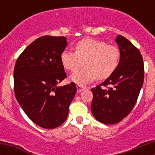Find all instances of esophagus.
Here are the masks:
<instances>
[{
    "mask_svg": "<svg viewBox=\"0 0 155 155\" xmlns=\"http://www.w3.org/2000/svg\"><path fill=\"white\" fill-rule=\"evenodd\" d=\"M84 86L80 85V84H78V85H77V90H78V92H81L82 90H84Z\"/></svg>",
    "mask_w": 155,
    "mask_h": 155,
    "instance_id": "34e87169",
    "label": "esophagus"
}]
</instances>
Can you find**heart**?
I'll use <instances>...</instances> for the list:
<instances>
[{"mask_svg": "<svg viewBox=\"0 0 155 155\" xmlns=\"http://www.w3.org/2000/svg\"><path fill=\"white\" fill-rule=\"evenodd\" d=\"M75 53L64 50L61 61L66 70L74 72L84 64V68L71 76V80L84 85L94 79L109 78L118 68L120 50L118 46L107 44L105 41L93 38H84L74 46Z\"/></svg>", "mask_w": 155, "mask_h": 155, "instance_id": "obj_1", "label": "heart"}]
</instances>
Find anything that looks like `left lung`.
I'll list each match as a JSON object with an SVG mask.
<instances>
[{"label": "left lung", "instance_id": "obj_1", "mask_svg": "<svg viewBox=\"0 0 155 155\" xmlns=\"http://www.w3.org/2000/svg\"><path fill=\"white\" fill-rule=\"evenodd\" d=\"M116 40L121 54L118 68L109 78L91 88V113L104 124H117L130 113L144 78L143 57L139 50L122 35Z\"/></svg>", "mask_w": 155, "mask_h": 155}]
</instances>
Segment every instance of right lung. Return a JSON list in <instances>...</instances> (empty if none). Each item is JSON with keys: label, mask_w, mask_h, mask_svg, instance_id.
Listing matches in <instances>:
<instances>
[{"label": "right lung", "mask_w": 155, "mask_h": 155, "mask_svg": "<svg viewBox=\"0 0 155 155\" xmlns=\"http://www.w3.org/2000/svg\"><path fill=\"white\" fill-rule=\"evenodd\" d=\"M64 36L43 35L20 54L14 69L16 99L28 118L45 129L66 120L77 91L75 83L57 87L66 77L61 61L67 46Z\"/></svg>", "instance_id": "1"}]
</instances>
